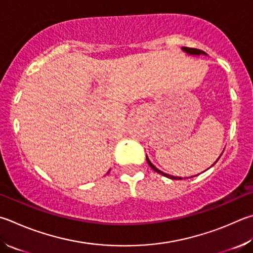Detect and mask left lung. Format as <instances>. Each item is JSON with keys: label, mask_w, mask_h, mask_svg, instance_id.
Segmentation results:
<instances>
[{"label": "left lung", "mask_w": 253, "mask_h": 253, "mask_svg": "<svg viewBox=\"0 0 253 253\" xmlns=\"http://www.w3.org/2000/svg\"><path fill=\"white\" fill-rule=\"evenodd\" d=\"M181 49L183 50V52H186L187 54H190V55H206V53L204 52V50H201V49H197V48H191V47H181ZM222 155V154H221ZM221 155H220V157H221ZM219 157V158H220ZM218 158V159H219ZM217 159V160H218ZM146 160H147V163H148V165L150 166V168L153 169V170H155L156 172H158V173H160V174H163V176H165V177H167V178H170V179H173V180H181L182 178H180V177H174V176H170V174H168V173H165V172H163L162 170H159L158 168H156L153 164L150 163V160L148 159V157H147L146 156ZM217 163V162H215ZM214 163V164H215ZM213 164V165H214Z\"/></svg>", "instance_id": "left-lung-1"}]
</instances>
